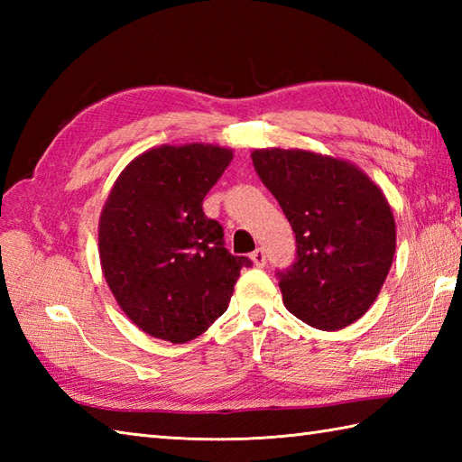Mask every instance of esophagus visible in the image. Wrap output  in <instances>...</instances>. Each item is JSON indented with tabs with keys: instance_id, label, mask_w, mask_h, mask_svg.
Listing matches in <instances>:
<instances>
[{
	"instance_id": "1",
	"label": "esophagus",
	"mask_w": 462,
	"mask_h": 462,
	"mask_svg": "<svg viewBox=\"0 0 462 462\" xmlns=\"http://www.w3.org/2000/svg\"><path fill=\"white\" fill-rule=\"evenodd\" d=\"M250 258H252V262H254V263H256L258 268H263V266H266V260H268V258H266V252H263L262 248L254 250Z\"/></svg>"
}]
</instances>
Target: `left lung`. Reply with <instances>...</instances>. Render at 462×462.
I'll use <instances>...</instances> for the list:
<instances>
[{"mask_svg": "<svg viewBox=\"0 0 462 462\" xmlns=\"http://www.w3.org/2000/svg\"><path fill=\"white\" fill-rule=\"evenodd\" d=\"M252 162L296 234V260L276 270L290 313L318 329L359 319L393 263L395 220L385 196L331 156L263 149Z\"/></svg>", "mask_w": 462, "mask_h": 462, "instance_id": "left-lung-1", "label": "left lung"}]
</instances>
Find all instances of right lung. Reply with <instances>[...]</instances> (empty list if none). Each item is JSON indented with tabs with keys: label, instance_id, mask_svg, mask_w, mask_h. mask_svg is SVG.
I'll list each match as a JSON object with an SVG mask.
<instances>
[{
	"label": "right lung",
	"instance_id": "obj_1",
	"mask_svg": "<svg viewBox=\"0 0 462 462\" xmlns=\"http://www.w3.org/2000/svg\"><path fill=\"white\" fill-rule=\"evenodd\" d=\"M232 151L212 144L159 146L126 166L99 222L105 280L134 326L186 343L228 310L246 256L224 246V228L202 200Z\"/></svg>",
	"mask_w": 462,
	"mask_h": 462
}]
</instances>
